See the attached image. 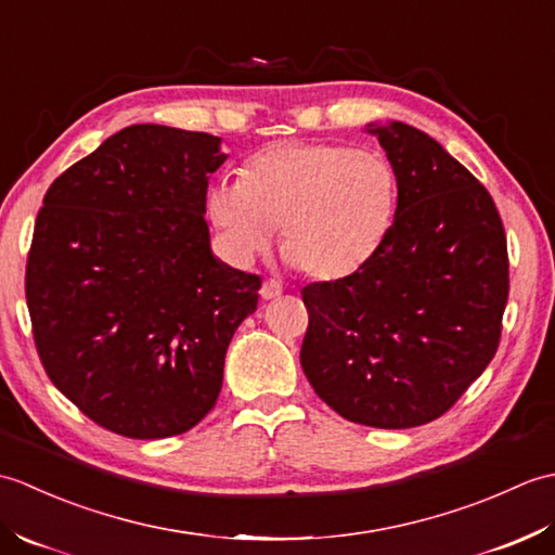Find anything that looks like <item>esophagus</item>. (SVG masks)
<instances>
[{
  "label": "esophagus",
  "mask_w": 555,
  "mask_h": 555,
  "mask_svg": "<svg viewBox=\"0 0 555 555\" xmlns=\"http://www.w3.org/2000/svg\"><path fill=\"white\" fill-rule=\"evenodd\" d=\"M281 291H284V288H281V284H279V281H264V284H262V288H259V293H262V298L264 300H274V298H279L281 296Z\"/></svg>",
  "instance_id": "obj_1"
}]
</instances>
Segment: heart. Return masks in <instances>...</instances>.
<instances>
[{"label": "heart", "mask_w": 555, "mask_h": 555, "mask_svg": "<svg viewBox=\"0 0 555 555\" xmlns=\"http://www.w3.org/2000/svg\"><path fill=\"white\" fill-rule=\"evenodd\" d=\"M398 205V179L379 152L276 143L243 164L241 183L211 188L207 207L233 257L281 250L305 276L346 279L379 250Z\"/></svg>", "instance_id": "obj_1"}]
</instances>
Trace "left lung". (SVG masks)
Returning <instances> with one entry per match:
<instances>
[{"label":"left lung","instance_id":"left-lung-1","mask_svg":"<svg viewBox=\"0 0 555 555\" xmlns=\"http://www.w3.org/2000/svg\"><path fill=\"white\" fill-rule=\"evenodd\" d=\"M398 179L391 229L356 274L302 288L300 348L340 417L410 429L441 417L496 356L508 245L487 188L427 133L370 124Z\"/></svg>","mask_w":555,"mask_h":555}]
</instances>
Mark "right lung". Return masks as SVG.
Instances as JSON below:
<instances>
[{"label": "right lung", "mask_w": 555, "mask_h": 555, "mask_svg": "<svg viewBox=\"0 0 555 555\" xmlns=\"http://www.w3.org/2000/svg\"><path fill=\"white\" fill-rule=\"evenodd\" d=\"M221 138L135 124L50 185L26 300L52 384L100 427L167 439L215 408L262 281L219 262L205 221Z\"/></svg>", "instance_id": "right-lung-1"}]
</instances>
